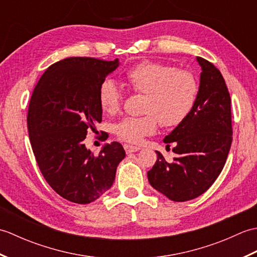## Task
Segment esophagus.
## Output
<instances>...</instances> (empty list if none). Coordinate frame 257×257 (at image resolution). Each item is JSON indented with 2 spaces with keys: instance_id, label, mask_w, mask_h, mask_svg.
Masks as SVG:
<instances>
[{
  "instance_id": "1",
  "label": "esophagus",
  "mask_w": 257,
  "mask_h": 257,
  "mask_svg": "<svg viewBox=\"0 0 257 257\" xmlns=\"http://www.w3.org/2000/svg\"><path fill=\"white\" fill-rule=\"evenodd\" d=\"M123 148L127 154H133V152H137L140 150L139 147H135V146H130V145H124Z\"/></svg>"
}]
</instances>
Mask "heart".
I'll list each match as a JSON object with an SVG mask.
<instances>
[{"mask_svg":"<svg viewBox=\"0 0 257 257\" xmlns=\"http://www.w3.org/2000/svg\"><path fill=\"white\" fill-rule=\"evenodd\" d=\"M124 83L136 94L145 95L140 117H124L114 124L120 140L140 144L154 135L158 124L177 127L187 119L196 105L200 87L189 70L172 65L144 61L124 73ZM98 100L103 112L114 114L121 106L122 92L111 79L103 80L98 90Z\"/></svg>","mask_w":257,"mask_h":257,"instance_id":"b5f03b06","label":"heart"}]
</instances>
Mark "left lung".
<instances>
[{"label": "left lung", "mask_w": 257, "mask_h": 257, "mask_svg": "<svg viewBox=\"0 0 257 257\" xmlns=\"http://www.w3.org/2000/svg\"><path fill=\"white\" fill-rule=\"evenodd\" d=\"M200 91L190 116L165 138L177 155L158 160L148 171L150 184L168 199L184 202L198 198L214 183L225 165L232 144L231 97L220 70L202 57Z\"/></svg>", "instance_id": "obj_1"}]
</instances>
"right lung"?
I'll return each instance as SVG.
<instances>
[{
  "label": "right lung",
  "mask_w": 257,
  "mask_h": 257,
  "mask_svg": "<svg viewBox=\"0 0 257 257\" xmlns=\"http://www.w3.org/2000/svg\"><path fill=\"white\" fill-rule=\"evenodd\" d=\"M118 65L117 58L62 59L45 70L31 97L27 129L38 168L51 188L74 203L106 193L125 156L119 143L106 145L98 156L84 143L101 121L99 86Z\"/></svg>",
  "instance_id": "right-lung-1"
}]
</instances>
